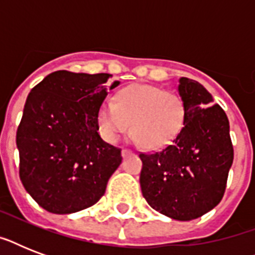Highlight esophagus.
<instances>
[{
    "instance_id": "34e87169",
    "label": "esophagus",
    "mask_w": 255,
    "mask_h": 255,
    "mask_svg": "<svg viewBox=\"0 0 255 255\" xmlns=\"http://www.w3.org/2000/svg\"><path fill=\"white\" fill-rule=\"evenodd\" d=\"M132 151L131 149H127V148H123V151H122V155H123V157H126V156L131 155Z\"/></svg>"
}]
</instances>
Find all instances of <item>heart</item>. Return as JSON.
Here are the masks:
<instances>
[{"label": "heart", "mask_w": 255, "mask_h": 255, "mask_svg": "<svg viewBox=\"0 0 255 255\" xmlns=\"http://www.w3.org/2000/svg\"><path fill=\"white\" fill-rule=\"evenodd\" d=\"M185 120V106L178 94L157 86L131 85L104 100L98 110L102 137L115 143L129 128L131 139L148 148H161L176 137Z\"/></svg>", "instance_id": "heart-1"}]
</instances>
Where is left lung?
Instances as JSON below:
<instances>
[{
	"label": "left lung",
	"mask_w": 255,
	"mask_h": 255,
	"mask_svg": "<svg viewBox=\"0 0 255 255\" xmlns=\"http://www.w3.org/2000/svg\"><path fill=\"white\" fill-rule=\"evenodd\" d=\"M185 120L173 143L143 153L140 186L151 208L189 221L212 210L224 197L233 144L229 120L198 82L181 78L178 86Z\"/></svg>",
	"instance_id": "left-lung-1"
}]
</instances>
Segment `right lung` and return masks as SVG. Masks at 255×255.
<instances>
[{
  "mask_svg": "<svg viewBox=\"0 0 255 255\" xmlns=\"http://www.w3.org/2000/svg\"><path fill=\"white\" fill-rule=\"evenodd\" d=\"M111 74L55 71L26 99L17 129L19 178L43 209L75 213L99 201L122 163V149L98 133V110Z\"/></svg>",
  "mask_w": 255,
  "mask_h": 255,
  "instance_id": "right-lung-1",
  "label": "right lung"
}]
</instances>
